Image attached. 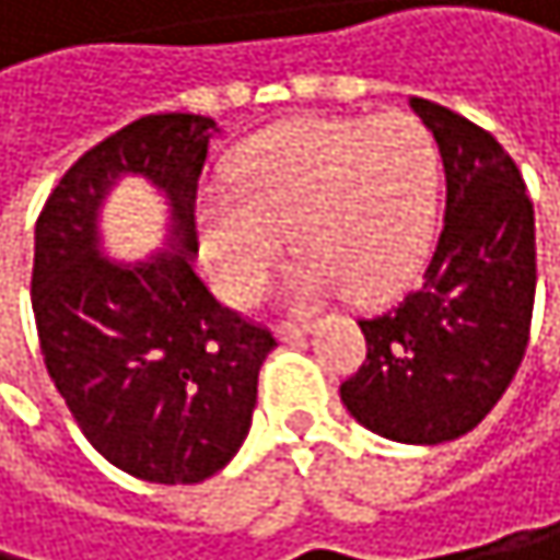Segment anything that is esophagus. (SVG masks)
Segmentation results:
<instances>
[{
  "mask_svg": "<svg viewBox=\"0 0 560 560\" xmlns=\"http://www.w3.org/2000/svg\"><path fill=\"white\" fill-rule=\"evenodd\" d=\"M275 332H278V339H285V342H292V339L305 336V332H308V326H299V322H282V326H278Z\"/></svg>",
  "mask_w": 560,
  "mask_h": 560,
  "instance_id": "1",
  "label": "esophagus"
}]
</instances>
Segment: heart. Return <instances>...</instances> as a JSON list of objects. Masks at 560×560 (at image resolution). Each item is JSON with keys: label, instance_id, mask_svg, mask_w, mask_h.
<instances>
[{"label": "heart", "instance_id": "heart-1", "mask_svg": "<svg viewBox=\"0 0 560 560\" xmlns=\"http://www.w3.org/2000/svg\"><path fill=\"white\" fill-rule=\"evenodd\" d=\"M440 147L410 114L305 120L248 140L231 164V198L208 195L201 245L224 299L255 302L282 258H302L292 295L336 285L380 299L410 275L433 234Z\"/></svg>", "mask_w": 560, "mask_h": 560}]
</instances>
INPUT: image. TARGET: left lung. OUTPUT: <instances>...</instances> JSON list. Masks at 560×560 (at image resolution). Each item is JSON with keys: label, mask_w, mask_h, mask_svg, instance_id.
Here are the masks:
<instances>
[{"label": "left lung", "mask_w": 560, "mask_h": 560, "mask_svg": "<svg viewBox=\"0 0 560 560\" xmlns=\"http://www.w3.org/2000/svg\"><path fill=\"white\" fill-rule=\"evenodd\" d=\"M446 177L440 238L413 292L359 318L365 362L339 386L346 410L396 443L470 433L511 386L530 336L534 205L483 127L413 96Z\"/></svg>", "instance_id": "1"}]
</instances>
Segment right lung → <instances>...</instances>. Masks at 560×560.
<instances>
[{
	"mask_svg": "<svg viewBox=\"0 0 560 560\" xmlns=\"http://www.w3.org/2000/svg\"><path fill=\"white\" fill-rule=\"evenodd\" d=\"M218 124L150 114L59 177L36 221L33 315L46 373L83 436L150 483H201L248 436L275 336L221 305L195 271L198 180ZM140 173L172 205V248L124 266L98 252V205Z\"/></svg>",
	"mask_w": 560,
	"mask_h": 560,
	"instance_id": "add662e5",
	"label": "right lung"
}]
</instances>
